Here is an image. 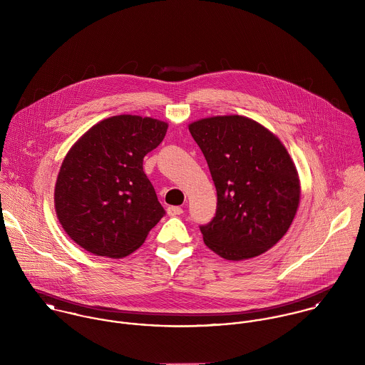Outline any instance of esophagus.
Listing matches in <instances>:
<instances>
[{"label": "esophagus", "mask_w": 365, "mask_h": 365, "mask_svg": "<svg viewBox=\"0 0 365 365\" xmlns=\"http://www.w3.org/2000/svg\"><path fill=\"white\" fill-rule=\"evenodd\" d=\"M184 210L181 207H168L167 208V213L170 215V216H178V215H181Z\"/></svg>", "instance_id": "esophagus-1"}]
</instances>
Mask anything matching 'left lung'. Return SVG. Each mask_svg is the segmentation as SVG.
Masks as SVG:
<instances>
[{
  "instance_id": "left-lung-1",
  "label": "left lung",
  "mask_w": 365,
  "mask_h": 365,
  "mask_svg": "<svg viewBox=\"0 0 365 365\" xmlns=\"http://www.w3.org/2000/svg\"><path fill=\"white\" fill-rule=\"evenodd\" d=\"M188 129L216 187V213L201 233L209 249L232 261L257 257L288 232L301 200L297 167L281 140L242 115L210 116Z\"/></svg>"
}]
</instances>
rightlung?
Here are the masks:
<instances>
[{
  "instance_id": "add662e5",
  "label": "right lung",
  "mask_w": 365,
  "mask_h": 365,
  "mask_svg": "<svg viewBox=\"0 0 365 365\" xmlns=\"http://www.w3.org/2000/svg\"><path fill=\"white\" fill-rule=\"evenodd\" d=\"M167 122L116 115L90 128L64 157L54 209L68 237L96 256L122 259L138 250L164 216L143 171Z\"/></svg>"
}]
</instances>
